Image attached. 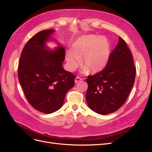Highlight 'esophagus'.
Wrapping results in <instances>:
<instances>
[{
  "instance_id": "34e87169",
  "label": "esophagus",
  "mask_w": 152,
  "mask_h": 152,
  "mask_svg": "<svg viewBox=\"0 0 152 152\" xmlns=\"http://www.w3.org/2000/svg\"><path fill=\"white\" fill-rule=\"evenodd\" d=\"M82 80V78H80L79 77H76L75 79V83H77V82L81 81Z\"/></svg>"
}]
</instances>
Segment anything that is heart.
Instances as JSON below:
<instances>
[{"instance_id": "obj_1", "label": "heart", "mask_w": 152, "mask_h": 152, "mask_svg": "<svg viewBox=\"0 0 152 152\" xmlns=\"http://www.w3.org/2000/svg\"><path fill=\"white\" fill-rule=\"evenodd\" d=\"M110 53V45L105 37L86 35L73 44L71 53H67L66 59L70 71H74L81 63L84 66L82 72L96 73L107 65Z\"/></svg>"}]
</instances>
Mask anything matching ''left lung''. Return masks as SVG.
Segmentation results:
<instances>
[{
  "mask_svg": "<svg viewBox=\"0 0 152 152\" xmlns=\"http://www.w3.org/2000/svg\"><path fill=\"white\" fill-rule=\"evenodd\" d=\"M136 69L126 42L119 37L103 70L86 79V102L95 112L107 115L125 103L135 81Z\"/></svg>",
  "mask_w": 152,
  "mask_h": 152,
  "instance_id": "left-lung-1",
  "label": "left lung"
}]
</instances>
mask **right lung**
Wrapping results in <instances>:
<instances>
[{
  "instance_id": "add662e5",
  "label": "right lung",
  "mask_w": 152,
  "mask_h": 152,
  "mask_svg": "<svg viewBox=\"0 0 152 152\" xmlns=\"http://www.w3.org/2000/svg\"><path fill=\"white\" fill-rule=\"evenodd\" d=\"M54 31H40L28 40L22 50L18 68V79L27 101L44 113H53L62 107L76 77L63 68L65 49L45 48V43Z\"/></svg>"
}]
</instances>
